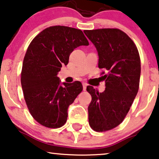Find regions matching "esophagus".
I'll use <instances>...</instances> for the list:
<instances>
[{
    "label": "esophagus",
    "mask_w": 159,
    "mask_h": 159,
    "mask_svg": "<svg viewBox=\"0 0 159 159\" xmlns=\"http://www.w3.org/2000/svg\"><path fill=\"white\" fill-rule=\"evenodd\" d=\"M82 85H83V90H84L85 91L86 90V89H87V86H88V84H87V83H84L82 84Z\"/></svg>",
    "instance_id": "34e87169"
}]
</instances>
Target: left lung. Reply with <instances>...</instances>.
<instances>
[{"mask_svg":"<svg viewBox=\"0 0 159 159\" xmlns=\"http://www.w3.org/2000/svg\"><path fill=\"white\" fill-rule=\"evenodd\" d=\"M96 48L98 68L105 81L103 93L88 86L92 96L88 106L90 127L96 132L112 129L122 122L138 92L140 58L135 44L125 32L115 28L84 30Z\"/></svg>","mask_w":159,"mask_h":159,"instance_id":"left-lung-1","label":"left lung"}]
</instances>
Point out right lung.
Segmentation results:
<instances>
[{"instance_id":"add662e5","label":"right lung","mask_w":159,"mask_h":159,"mask_svg":"<svg viewBox=\"0 0 159 159\" xmlns=\"http://www.w3.org/2000/svg\"><path fill=\"white\" fill-rule=\"evenodd\" d=\"M88 45L82 30L59 25L43 30L30 43L21 84L30 114L41 125L55 129L66 123L69 106L83 88L79 81L61 85L57 74L76 48Z\"/></svg>"}]
</instances>
